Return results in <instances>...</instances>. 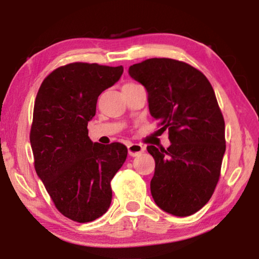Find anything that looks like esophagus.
<instances>
[{
	"instance_id": "1",
	"label": "esophagus",
	"mask_w": 259,
	"mask_h": 259,
	"mask_svg": "<svg viewBox=\"0 0 259 259\" xmlns=\"http://www.w3.org/2000/svg\"><path fill=\"white\" fill-rule=\"evenodd\" d=\"M127 147H128V154L131 157H138L145 151V147L140 144H130Z\"/></svg>"
}]
</instances>
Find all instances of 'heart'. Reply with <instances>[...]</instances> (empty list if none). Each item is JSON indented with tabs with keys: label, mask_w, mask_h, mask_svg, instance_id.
<instances>
[{
	"label": "heart",
	"mask_w": 259,
	"mask_h": 259,
	"mask_svg": "<svg viewBox=\"0 0 259 259\" xmlns=\"http://www.w3.org/2000/svg\"><path fill=\"white\" fill-rule=\"evenodd\" d=\"M127 84H131V83H127Z\"/></svg>",
	"instance_id": "1"
}]
</instances>
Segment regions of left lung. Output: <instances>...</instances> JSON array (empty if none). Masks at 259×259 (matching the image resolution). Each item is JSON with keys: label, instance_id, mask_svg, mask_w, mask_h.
Instances as JSON below:
<instances>
[{"label": "left lung", "instance_id": "8db88e82", "mask_svg": "<svg viewBox=\"0 0 259 259\" xmlns=\"http://www.w3.org/2000/svg\"><path fill=\"white\" fill-rule=\"evenodd\" d=\"M128 73L146 88L151 115L171 141L167 150L147 146L155 160L152 197L167 213H196L214 192L226 147L213 88L200 70L173 59H147Z\"/></svg>", "mask_w": 259, "mask_h": 259}]
</instances>
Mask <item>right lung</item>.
Here are the masks:
<instances>
[{"instance_id":"right-lung-1","label":"right lung","mask_w":259,"mask_h":259,"mask_svg":"<svg viewBox=\"0 0 259 259\" xmlns=\"http://www.w3.org/2000/svg\"><path fill=\"white\" fill-rule=\"evenodd\" d=\"M122 72V66L68 63L46 76L35 99L29 136L35 171L55 207L74 222L106 213L111 182L127 158L125 145L92 143L87 130L99 95Z\"/></svg>"}]
</instances>
